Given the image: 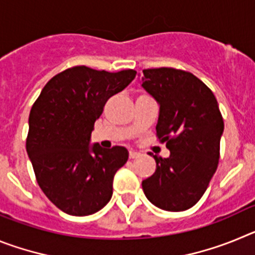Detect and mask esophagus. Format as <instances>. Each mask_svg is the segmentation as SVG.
Instances as JSON below:
<instances>
[{
  "label": "esophagus",
  "instance_id": "esophagus-1",
  "mask_svg": "<svg viewBox=\"0 0 255 255\" xmlns=\"http://www.w3.org/2000/svg\"><path fill=\"white\" fill-rule=\"evenodd\" d=\"M138 157H140V153L134 152V150H130V152H129V158L130 159H135V158H138Z\"/></svg>",
  "mask_w": 255,
  "mask_h": 255
}]
</instances>
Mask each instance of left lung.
<instances>
[{"instance_id":"8db88e82","label":"left lung","mask_w":255,"mask_h":255,"mask_svg":"<svg viewBox=\"0 0 255 255\" xmlns=\"http://www.w3.org/2000/svg\"><path fill=\"white\" fill-rule=\"evenodd\" d=\"M141 87L159 105L157 136L170 157L155 159V172L141 186L150 203L170 212L191 208L202 198L220 158L224 120L215 94L188 71L143 70Z\"/></svg>"}]
</instances>
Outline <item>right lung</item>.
<instances>
[{"mask_svg":"<svg viewBox=\"0 0 255 255\" xmlns=\"http://www.w3.org/2000/svg\"><path fill=\"white\" fill-rule=\"evenodd\" d=\"M135 74L71 67L53 76L31 107L26 152L38 185L67 215H93L111 199L115 173L129 152L117 145H91V135L106 102L124 91Z\"/></svg>","mask_w":255,"mask_h":255,"instance_id":"right-lung-1","label":"right lung"}]
</instances>
